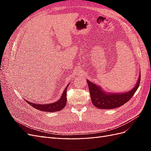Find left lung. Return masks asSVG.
Masks as SVG:
<instances>
[{
	"label": "left lung",
	"mask_w": 151,
	"mask_h": 151,
	"mask_svg": "<svg viewBox=\"0 0 151 151\" xmlns=\"http://www.w3.org/2000/svg\"><path fill=\"white\" fill-rule=\"evenodd\" d=\"M140 81V72L138 81L131 90L123 93H108L103 90L101 86L87 80L91 99L93 105L99 109H114L120 107L128 102L137 90Z\"/></svg>",
	"instance_id": "8db88e82"
}]
</instances>
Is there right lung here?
<instances>
[{
  "label": "right lung",
  "mask_w": 151,
  "mask_h": 151,
  "mask_svg": "<svg viewBox=\"0 0 151 151\" xmlns=\"http://www.w3.org/2000/svg\"><path fill=\"white\" fill-rule=\"evenodd\" d=\"M68 84L67 86L64 91H63L61 98L56 102L49 103V104H37V103L36 104L34 103H31L30 101H27L26 99L25 101L28 104H29V105H31V106H33V108L38 109V110L46 111V112H55V111H60L62 109L64 108L67 103V89L68 88Z\"/></svg>",
  "instance_id": "1"
}]
</instances>
